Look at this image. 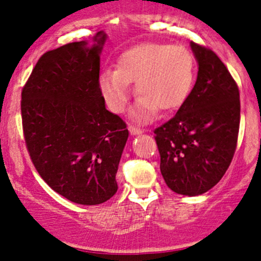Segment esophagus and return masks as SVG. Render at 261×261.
Instances as JSON below:
<instances>
[{"instance_id": "34e87169", "label": "esophagus", "mask_w": 261, "mask_h": 261, "mask_svg": "<svg viewBox=\"0 0 261 261\" xmlns=\"http://www.w3.org/2000/svg\"><path fill=\"white\" fill-rule=\"evenodd\" d=\"M128 131L131 133V135H139V134H143V128L138 127V126L128 125Z\"/></svg>"}]
</instances>
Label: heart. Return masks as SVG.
Returning <instances> with one entry per match:
<instances>
[{"label":"heart","mask_w":261,"mask_h":261,"mask_svg":"<svg viewBox=\"0 0 261 261\" xmlns=\"http://www.w3.org/2000/svg\"><path fill=\"white\" fill-rule=\"evenodd\" d=\"M194 58L181 45L145 44L122 53L116 69L101 73L98 87L107 106L122 112L135 83L139 96L134 117L147 118L154 112L177 109L191 92L194 81Z\"/></svg>","instance_id":"heart-1"}]
</instances>
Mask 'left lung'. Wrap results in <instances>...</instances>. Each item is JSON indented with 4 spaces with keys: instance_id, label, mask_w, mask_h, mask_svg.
Instances as JSON below:
<instances>
[{
    "instance_id": "8db88e82",
    "label": "left lung",
    "mask_w": 261,
    "mask_h": 261,
    "mask_svg": "<svg viewBox=\"0 0 261 261\" xmlns=\"http://www.w3.org/2000/svg\"><path fill=\"white\" fill-rule=\"evenodd\" d=\"M198 62L196 84L178 112L154 130L160 172L173 192L199 196L232 162L240 127V92L210 48L191 43Z\"/></svg>"
}]
</instances>
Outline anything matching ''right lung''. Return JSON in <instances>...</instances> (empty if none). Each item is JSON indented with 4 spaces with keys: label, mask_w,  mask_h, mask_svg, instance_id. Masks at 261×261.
Segmentation results:
<instances>
[{
    "label": "right lung",
    "mask_w": 261,
    "mask_h": 261,
    "mask_svg": "<svg viewBox=\"0 0 261 261\" xmlns=\"http://www.w3.org/2000/svg\"><path fill=\"white\" fill-rule=\"evenodd\" d=\"M94 44L75 41L44 53L21 93L25 144L40 177L78 204L106 202L117 192L116 173L128 138L120 116L107 111L98 87Z\"/></svg>",
    "instance_id": "add662e5"
}]
</instances>
